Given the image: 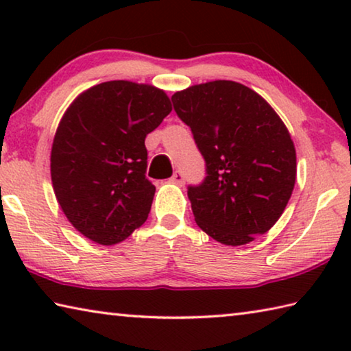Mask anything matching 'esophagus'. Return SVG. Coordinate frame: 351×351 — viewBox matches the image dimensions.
Masks as SVG:
<instances>
[{
    "instance_id": "34e87169",
    "label": "esophagus",
    "mask_w": 351,
    "mask_h": 351,
    "mask_svg": "<svg viewBox=\"0 0 351 351\" xmlns=\"http://www.w3.org/2000/svg\"><path fill=\"white\" fill-rule=\"evenodd\" d=\"M171 182L178 184V186H182V184H184V175L181 173V171H175L173 176H171Z\"/></svg>"
}]
</instances>
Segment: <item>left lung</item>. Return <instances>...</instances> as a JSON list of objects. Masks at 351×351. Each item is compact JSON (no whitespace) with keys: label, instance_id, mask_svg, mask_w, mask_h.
Segmentation results:
<instances>
[{"label":"left lung","instance_id":"left-lung-1","mask_svg":"<svg viewBox=\"0 0 351 351\" xmlns=\"http://www.w3.org/2000/svg\"><path fill=\"white\" fill-rule=\"evenodd\" d=\"M206 161L189 186L195 221L213 240L241 246L282 217L295 184V148L266 100L241 83L215 80L171 96Z\"/></svg>","mask_w":351,"mask_h":351}]
</instances>
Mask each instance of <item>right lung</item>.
I'll return each mask as SVG.
<instances>
[{
  "mask_svg": "<svg viewBox=\"0 0 351 351\" xmlns=\"http://www.w3.org/2000/svg\"><path fill=\"white\" fill-rule=\"evenodd\" d=\"M171 111L167 94L128 80L99 83L64 111L52 142L51 180L69 223L94 243L117 245L150 213L145 138Z\"/></svg>",
  "mask_w": 351,
  "mask_h": 351,
  "instance_id": "add662e5",
  "label": "right lung"
}]
</instances>
